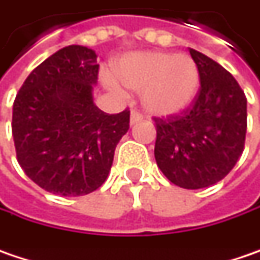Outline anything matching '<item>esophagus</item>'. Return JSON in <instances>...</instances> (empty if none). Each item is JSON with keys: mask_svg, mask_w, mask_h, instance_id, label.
<instances>
[{"mask_svg": "<svg viewBox=\"0 0 260 260\" xmlns=\"http://www.w3.org/2000/svg\"><path fill=\"white\" fill-rule=\"evenodd\" d=\"M142 120H143V117L140 115L138 111H132V112H130V124H132V125L136 124V122H140Z\"/></svg>", "mask_w": 260, "mask_h": 260, "instance_id": "34e87169", "label": "esophagus"}]
</instances>
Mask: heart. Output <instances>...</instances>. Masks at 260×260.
<instances>
[{
	"instance_id": "b5f03b06",
	"label": "heart",
	"mask_w": 260,
	"mask_h": 260,
	"mask_svg": "<svg viewBox=\"0 0 260 260\" xmlns=\"http://www.w3.org/2000/svg\"><path fill=\"white\" fill-rule=\"evenodd\" d=\"M114 76L106 75L105 83L121 91L120 83L140 91V102L146 112L159 117L185 111L200 88L198 66L186 54L167 51H136L118 59Z\"/></svg>"
}]
</instances>
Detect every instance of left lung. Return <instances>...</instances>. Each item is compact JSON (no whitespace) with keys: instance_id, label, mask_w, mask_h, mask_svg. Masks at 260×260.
Segmentation results:
<instances>
[{"instance_id":"8db88e82","label":"left lung","mask_w":260,"mask_h":260,"mask_svg":"<svg viewBox=\"0 0 260 260\" xmlns=\"http://www.w3.org/2000/svg\"><path fill=\"white\" fill-rule=\"evenodd\" d=\"M201 88L183 114L155 118L154 155L172 183L200 189L226 176L244 149L247 99L231 74L206 54L189 50Z\"/></svg>"}]
</instances>
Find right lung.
<instances>
[{"label": "right lung", "mask_w": 260, "mask_h": 260, "mask_svg": "<svg viewBox=\"0 0 260 260\" xmlns=\"http://www.w3.org/2000/svg\"><path fill=\"white\" fill-rule=\"evenodd\" d=\"M98 54L68 46L38 65L13 105L11 132L26 176L53 194L78 197L102 186L130 112L105 114L94 105Z\"/></svg>", "instance_id": "add662e5"}]
</instances>
